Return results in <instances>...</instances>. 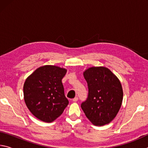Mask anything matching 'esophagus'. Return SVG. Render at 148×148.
<instances>
[{
	"mask_svg": "<svg viewBox=\"0 0 148 148\" xmlns=\"http://www.w3.org/2000/svg\"><path fill=\"white\" fill-rule=\"evenodd\" d=\"M77 101H78V97H75V98L74 99H72V101H73V102H77Z\"/></svg>",
	"mask_w": 148,
	"mask_h": 148,
	"instance_id": "34e87169",
	"label": "esophagus"
}]
</instances>
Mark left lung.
Listing matches in <instances>:
<instances>
[{
  "instance_id": "obj_1",
  "label": "left lung",
  "mask_w": 148,
  "mask_h": 148,
  "mask_svg": "<svg viewBox=\"0 0 148 148\" xmlns=\"http://www.w3.org/2000/svg\"><path fill=\"white\" fill-rule=\"evenodd\" d=\"M88 97L81 107L90 121L102 126L110 123L118 113L123 101L121 82L106 67H91L84 72Z\"/></svg>"
}]
</instances>
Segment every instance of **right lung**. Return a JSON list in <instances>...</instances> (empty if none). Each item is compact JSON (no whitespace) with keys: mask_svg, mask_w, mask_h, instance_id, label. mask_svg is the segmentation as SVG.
Masks as SVG:
<instances>
[{"mask_svg":"<svg viewBox=\"0 0 148 148\" xmlns=\"http://www.w3.org/2000/svg\"><path fill=\"white\" fill-rule=\"evenodd\" d=\"M66 71L57 66L44 65L26 79L23 86L25 102L36 118L52 122L68 106L61 81Z\"/></svg>","mask_w":148,"mask_h":148,"instance_id":"1","label":"right lung"}]
</instances>
